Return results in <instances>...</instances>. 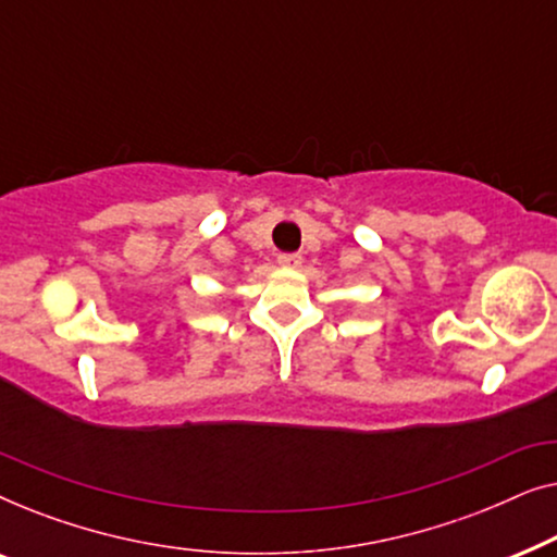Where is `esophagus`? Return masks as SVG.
I'll return each instance as SVG.
<instances>
[{
	"label": "esophagus",
	"mask_w": 557,
	"mask_h": 557,
	"mask_svg": "<svg viewBox=\"0 0 557 557\" xmlns=\"http://www.w3.org/2000/svg\"><path fill=\"white\" fill-rule=\"evenodd\" d=\"M278 265H281V269H299L301 256L299 253H281L278 256Z\"/></svg>",
	"instance_id": "obj_1"
}]
</instances>
